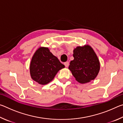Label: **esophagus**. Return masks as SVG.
<instances>
[{
	"label": "esophagus",
	"mask_w": 123,
	"mask_h": 123,
	"mask_svg": "<svg viewBox=\"0 0 123 123\" xmlns=\"http://www.w3.org/2000/svg\"><path fill=\"white\" fill-rule=\"evenodd\" d=\"M64 66H65L66 67H68L69 66V62L67 61V62H64Z\"/></svg>",
	"instance_id": "1"
}]
</instances>
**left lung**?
<instances>
[{
  "label": "left lung",
  "instance_id": "1",
  "mask_svg": "<svg viewBox=\"0 0 123 123\" xmlns=\"http://www.w3.org/2000/svg\"><path fill=\"white\" fill-rule=\"evenodd\" d=\"M73 56L69 69L76 80L81 84L94 80L99 73L100 63L93 49L89 45L78 47L74 50Z\"/></svg>",
  "mask_w": 123,
  "mask_h": 123
}]
</instances>
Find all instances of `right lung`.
Here are the masks:
<instances>
[{
	"label": "right lung",
	"instance_id": "right-lung-1",
	"mask_svg": "<svg viewBox=\"0 0 123 123\" xmlns=\"http://www.w3.org/2000/svg\"><path fill=\"white\" fill-rule=\"evenodd\" d=\"M64 67L48 48L41 47L35 52L30 66L32 79L41 85H45L54 79L57 73Z\"/></svg>",
	"mask_w": 123,
	"mask_h": 123
}]
</instances>
